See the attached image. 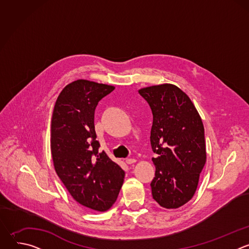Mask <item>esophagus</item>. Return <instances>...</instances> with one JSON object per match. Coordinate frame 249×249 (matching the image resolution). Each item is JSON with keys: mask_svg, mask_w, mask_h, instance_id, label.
I'll return each instance as SVG.
<instances>
[{"mask_svg": "<svg viewBox=\"0 0 249 249\" xmlns=\"http://www.w3.org/2000/svg\"><path fill=\"white\" fill-rule=\"evenodd\" d=\"M137 160H135V159H127L126 160V163L127 164H133V163H135Z\"/></svg>", "mask_w": 249, "mask_h": 249, "instance_id": "obj_1", "label": "esophagus"}]
</instances>
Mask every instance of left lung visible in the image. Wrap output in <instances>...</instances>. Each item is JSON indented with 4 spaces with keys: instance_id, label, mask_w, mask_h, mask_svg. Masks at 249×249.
Masks as SVG:
<instances>
[{
    "instance_id": "left-lung-1",
    "label": "left lung",
    "mask_w": 249,
    "mask_h": 249,
    "mask_svg": "<svg viewBox=\"0 0 249 249\" xmlns=\"http://www.w3.org/2000/svg\"><path fill=\"white\" fill-rule=\"evenodd\" d=\"M153 112L151 145L158 158L153 198L165 209H177L194 196L207 160L204 125L189 96L171 84L139 89Z\"/></svg>"
}]
</instances>
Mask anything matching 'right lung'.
<instances>
[{
  "label": "right lung",
  "instance_id": "obj_1",
  "mask_svg": "<svg viewBox=\"0 0 249 249\" xmlns=\"http://www.w3.org/2000/svg\"><path fill=\"white\" fill-rule=\"evenodd\" d=\"M113 86L77 80L60 92L51 120V154L59 178L72 197L94 211L116 201L125 172L95 140L94 110Z\"/></svg>",
  "mask_w": 249,
  "mask_h": 249
}]
</instances>
